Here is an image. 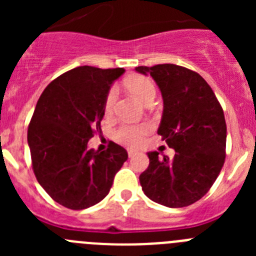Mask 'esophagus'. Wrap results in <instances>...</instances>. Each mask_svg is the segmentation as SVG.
<instances>
[{
	"instance_id": "1",
	"label": "esophagus",
	"mask_w": 256,
	"mask_h": 256,
	"mask_svg": "<svg viewBox=\"0 0 256 256\" xmlns=\"http://www.w3.org/2000/svg\"><path fill=\"white\" fill-rule=\"evenodd\" d=\"M138 154V150H134V148H128V156L130 158H133L134 155H137Z\"/></svg>"
}]
</instances>
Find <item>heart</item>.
Masks as SVG:
<instances>
[{
  "mask_svg": "<svg viewBox=\"0 0 256 256\" xmlns=\"http://www.w3.org/2000/svg\"><path fill=\"white\" fill-rule=\"evenodd\" d=\"M126 87L134 94L140 101L148 104L154 101L156 96V88L151 79L144 76H134L126 79ZM118 98V88L115 86L110 87L104 102V112L110 115L114 112L115 102ZM152 130L150 123L142 124H122L114 130V138L126 146H138L144 142V137Z\"/></svg>",
  "mask_w": 256,
  "mask_h": 256,
  "instance_id": "1",
  "label": "heart"
}]
</instances>
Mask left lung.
I'll return each instance as SVG.
<instances>
[{"instance_id": "1", "label": "left lung", "mask_w": 256, "mask_h": 256, "mask_svg": "<svg viewBox=\"0 0 256 256\" xmlns=\"http://www.w3.org/2000/svg\"><path fill=\"white\" fill-rule=\"evenodd\" d=\"M159 86L164 112L158 134L176 150L173 159L148 152L140 176L144 195L168 208L200 200L216 182L226 160L227 126L212 87L198 73L174 64L137 66Z\"/></svg>"}]
</instances>
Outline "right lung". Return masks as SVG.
Listing matches in <instances>:
<instances>
[{
	"instance_id": "obj_1",
	"label": "right lung",
	"mask_w": 256,
	"mask_h": 256,
	"mask_svg": "<svg viewBox=\"0 0 256 256\" xmlns=\"http://www.w3.org/2000/svg\"><path fill=\"white\" fill-rule=\"evenodd\" d=\"M123 68L78 66L54 79L40 94L28 126L32 168L38 183L62 206L82 210L100 202L128 154L110 141L87 148L101 133L104 102Z\"/></svg>"
}]
</instances>
